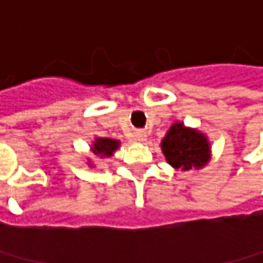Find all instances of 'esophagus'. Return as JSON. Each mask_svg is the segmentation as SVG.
<instances>
[{
  "instance_id": "obj_1",
  "label": "esophagus",
  "mask_w": 263,
  "mask_h": 263,
  "mask_svg": "<svg viewBox=\"0 0 263 263\" xmlns=\"http://www.w3.org/2000/svg\"><path fill=\"white\" fill-rule=\"evenodd\" d=\"M137 140H138V141H144V140H146V135L141 134V132H138V134H137Z\"/></svg>"
}]
</instances>
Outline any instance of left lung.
<instances>
[{
  "label": "left lung",
  "instance_id": "left-lung-1",
  "mask_svg": "<svg viewBox=\"0 0 263 263\" xmlns=\"http://www.w3.org/2000/svg\"><path fill=\"white\" fill-rule=\"evenodd\" d=\"M166 161L181 171L202 169L210 161V143L198 129L185 128L181 122L171 126L161 141Z\"/></svg>",
  "mask_w": 263,
  "mask_h": 263
}]
</instances>
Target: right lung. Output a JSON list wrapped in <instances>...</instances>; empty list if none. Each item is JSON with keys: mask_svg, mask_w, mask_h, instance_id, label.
I'll list each match as a JSON object with an SVG mask.
<instances>
[{"mask_svg": "<svg viewBox=\"0 0 263 263\" xmlns=\"http://www.w3.org/2000/svg\"><path fill=\"white\" fill-rule=\"evenodd\" d=\"M120 146V141L117 140H112V138H96L94 143H92V154L100 157V158H106V157H111Z\"/></svg>", "mask_w": 263, "mask_h": 263, "instance_id": "right-lung-1", "label": "right lung"}]
</instances>
